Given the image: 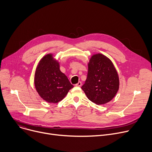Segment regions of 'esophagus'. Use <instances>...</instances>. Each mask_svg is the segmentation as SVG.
<instances>
[{
    "mask_svg": "<svg viewBox=\"0 0 152 152\" xmlns=\"http://www.w3.org/2000/svg\"><path fill=\"white\" fill-rule=\"evenodd\" d=\"M76 86H78V87H80L82 86V83L80 82V81H79L78 83H77L76 85H75Z\"/></svg>",
    "mask_w": 152,
    "mask_h": 152,
    "instance_id": "obj_1",
    "label": "esophagus"
}]
</instances>
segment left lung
I'll return each instance as SVG.
<instances>
[{"label":"left lung","instance_id":"obj_1","mask_svg":"<svg viewBox=\"0 0 152 152\" xmlns=\"http://www.w3.org/2000/svg\"><path fill=\"white\" fill-rule=\"evenodd\" d=\"M119 85L118 75L113 62L101 53L91 56L87 77L81 87L88 99L98 105L106 104L115 97Z\"/></svg>","mask_w":152,"mask_h":152}]
</instances>
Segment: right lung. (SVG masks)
Wrapping results in <instances>:
<instances>
[{
  "label": "right lung",
  "instance_id": "add662e5",
  "mask_svg": "<svg viewBox=\"0 0 152 152\" xmlns=\"http://www.w3.org/2000/svg\"><path fill=\"white\" fill-rule=\"evenodd\" d=\"M35 87L39 96L50 103L62 100L73 87L66 76L60 70V64L52 53L39 60L35 72Z\"/></svg>",
  "mask_w": 152,
  "mask_h": 152
}]
</instances>
